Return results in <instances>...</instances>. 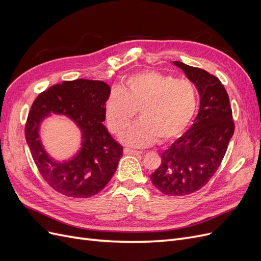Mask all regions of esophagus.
I'll use <instances>...</instances> for the list:
<instances>
[{
    "instance_id": "34e87169",
    "label": "esophagus",
    "mask_w": 261,
    "mask_h": 261,
    "mask_svg": "<svg viewBox=\"0 0 261 261\" xmlns=\"http://www.w3.org/2000/svg\"><path fill=\"white\" fill-rule=\"evenodd\" d=\"M124 153L125 154H130V155H140V154H143V152H141V151H138V150H133V149H129V148H125L124 149Z\"/></svg>"
}]
</instances>
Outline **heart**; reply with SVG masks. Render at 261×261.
Listing matches in <instances>:
<instances>
[{
  "label": "heart",
  "instance_id": "b5f03b06",
  "mask_svg": "<svg viewBox=\"0 0 261 261\" xmlns=\"http://www.w3.org/2000/svg\"><path fill=\"white\" fill-rule=\"evenodd\" d=\"M197 90L188 80H176L155 70H144L123 81L105 105L109 128L115 135L127 127L137 111L140 120L125 130L121 139L133 147H147L159 139L175 138L192 121Z\"/></svg>",
  "mask_w": 261,
  "mask_h": 261
}]
</instances>
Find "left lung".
<instances>
[{
	"label": "left lung",
	"mask_w": 261,
	"mask_h": 261,
	"mask_svg": "<svg viewBox=\"0 0 261 261\" xmlns=\"http://www.w3.org/2000/svg\"><path fill=\"white\" fill-rule=\"evenodd\" d=\"M198 89L200 107L194 124L161 154L151 175L152 184L168 196L199 191L222 162L234 134L228 94L219 78L204 69L173 62Z\"/></svg>",
	"instance_id": "1"
}]
</instances>
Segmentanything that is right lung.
Segmentation results:
<instances>
[{
	"label": "right lung",
	"instance_id": "right-lung-1",
	"mask_svg": "<svg viewBox=\"0 0 261 261\" xmlns=\"http://www.w3.org/2000/svg\"><path fill=\"white\" fill-rule=\"evenodd\" d=\"M110 93V86L101 81H66L41 92L31 106L25 127L26 141L41 176L55 192L73 198H89L112 178L123 147L102 123L106 121L105 105ZM51 113L69 117L82 132V148L68 162L52 160L38 137L41 122Z\"/></svg>",
	"mask_w": 261,
	"mask_h": 261
}]
</instances>
